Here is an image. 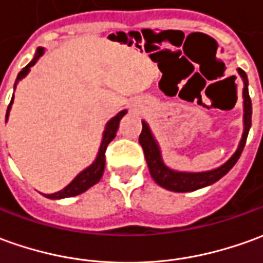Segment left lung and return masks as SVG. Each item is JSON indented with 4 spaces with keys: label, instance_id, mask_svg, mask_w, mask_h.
I'll list each match as a JSON object with an SVG mask.
<instances>
[{
    "label": "left lung",
    "instance_id": "8db88e82",
    "mask_svg": "<svg viewBox=\"0 0 263 263\" xmlns=\"http://www.w3.org/2000/svg\"><path fill=\"white\" fill-rule=\"evenodd\" d=\"M238 74L240 76L242 83H243V90H242V99H243V133H242L238 149L235 150V153L216 169L204 170V172H182V170H175L169 167L166 163L163 162L162 150H160V146L156 140L155 135L150 130L149 124L144 120H142L143 128L142 135L139 137V142L142 144L143 152H144V157H146V162H147L150 175L159 186H162V187L167 190H172V192H182V193L202 189V187L211 186L215 182H218L219 179H222L235 166V163L238 162L239 156H240L242 150L245 147L248 133H249V128H251V123H252V103H251V97H249V91H248V84H249L248 83V76L242 68H238Z\"/></svg>",
    "mask_w": 263,
    "mask_h": 263
}]
</instances>
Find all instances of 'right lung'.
Masks as SVG:
<instances>
[{
	"label": "right lung",
	"instance_id": "right-lung-1",
	"mask_svg": "<svg viewBox=\"0 0 263 263\" xmlns=\"http://www.w3.org/2000/svg\"><path fill=\"white\" fill-rule=\"evenodd\" d=\"M43 54H44V48H43V47L37 48L34 59H32L31 61L18 73L15 84H14V90H15V87H17L18 81H21L24 77H27V74L30 73L31 67L37 63ZM12 103H14V94H12L10 106L7 108L5 121L8 120V117H10V110L11 106H12ZM126 113H127V110H121L120 113H117L113 119H110V120L107 121V124H106V127H104V132H103V139H101L100 147H99V152H97V156H96L94 162L91 163L90 166H87L84 170H81L79 175L74 177L73 180L67 184L64 189H61L60 192H55V193H51V195H44L45 197H48V199H64V197L77 196V195L86 192V190H88L90 187H93L94 184L100 182L101 176H103V172H104V164H106V156H104V153H106L108 143L111 142L114 137H116V133H117V130H119L120 120L126 116Z\"/></svg>",
	"mask_w": 263,
	"mask_h": 263
}]
</instances>
